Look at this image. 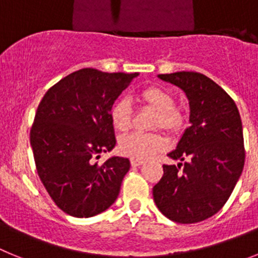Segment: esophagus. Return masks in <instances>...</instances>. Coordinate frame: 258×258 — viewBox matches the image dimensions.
Segmentation results:
<instances>
[{"mask_svg": "<svg viewBox=\"0 0 258 258\" xmlns=\"http://www.w3.org/2000/svg\"><path fill=\"white\" fill-rule=\"evenodd\" d=\"M131 163L133 166H140V165H142V164H145V161L141 160V159H132Z\"/></svg>", "mask_w": 258, "mask_h": 258, "instance_id": "34e87169", "label": "esophagus"}]
</instances>
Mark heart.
Returning <instances> with one entry per match:
<instances>
[{
    "label": "heart",
    "mask_w": 258,
    "mask_h": 258,
    "mask_svg": "<svg viewBox=\"0 0 258 258\" xmlns=\"http://www.w3.org/2000/svg\"><path fill=\"white\" fill-rule=\"evenodd\" d=\"M138 99L156 111L155 127H161L168 133H175L183 125V117L174 108V97L169 90L159 86H150L138 93ZM109 118L117 132H127L132 126V109L124 99L116 102L109 111ZM165 142L160 134L133 133L118 141V151L133 159H149L164 149Z\"/></svg>",
    "instance_id": "b5f03b06"
}]
</instances>
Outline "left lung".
I'll return each mask as SVG.
<instances>
[{
    "label": "left lung",
    "instance_id": "8db88e82",
    "mask_svg": "<svg viewBox=\"0 0 258 258\" xmlns=\"http://www.w3.org/2000/svg\"><path fill=\"white\" fill-rule=\"evenodd\" d=\"M157 77L186 94L190 126L168 154L179 163L163 165L152 195L166 218L197 223L225 206L240 178L245 157L241 118L230 95L204 75L182 71Z\"/></svg>",
    "mask_w": 258,
    "mask_h": 258
}]
</instances>
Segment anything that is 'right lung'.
Returning a JSON list of instances; mask_svg holds the SVG:
<instances>
[{
    "instance_id": "obj_1",
    "label": "right lung",
    "mask_w": 258,
    "mask_h": 258,
    "mask_svg": "<svg viewBox=\"0 0 258 258\" xmlns=\"http://www.w3.org/2000/svg\"><path fill=\"white\" fill-rule=\"evenodd\" d=\"M137 74H107L83 68L61 79L38 104L31 147L41 182L56 206L70 216L88 218L117 199L131 161L111 156L116 146L109 111Z\"/></svg>"
}]
</instances>
